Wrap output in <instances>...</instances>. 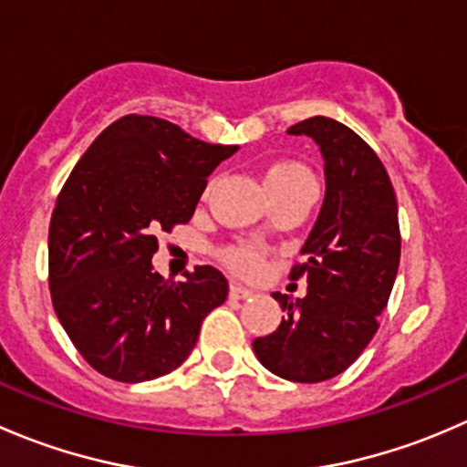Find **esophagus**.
I'll return each instance as SVG.
<instances>
[{
  "instance_id": "34e87169",
  "label": "esophagus",
  "mask_w": 467,
  "mask_h": 467,
  "mask_svg": "<svg viewBox=\"0 0 467 467\" xmlns=\"http://www.w3.org/2000/svg\"><path fill=\"white\" fill-rule=\"evenodd\" d=\"M230 296L237 300H244V298H253V296H255V291L246 289V286H242L239 282H233V285H230Z\"/></svg>"
}]
</instances>
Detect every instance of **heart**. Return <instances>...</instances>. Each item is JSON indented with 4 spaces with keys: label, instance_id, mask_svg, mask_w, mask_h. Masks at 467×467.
Returning <instances> with one entry per match:
<instances>
[{
    "label": "heart",
    "instance_id": "heart-1",
    "mask_svg": "<svg viewBox=\"0 0 467 467\" xmlns=\"http://www.w3.org/2000/svg\"><path fill=\"white\" fill-rule=\"evenodd\" d=\"M300 178H309L307 169L298 162H289V160H280V162H273L271 167L264 173V182L268 187L286 185V182L300 181ZM223 262L228 264L233 271L242 273V275H255L262 268L264 257L255 246H233L228 251H223Z\"/></svg>",
    "mask_w": 467,
    "mask_h": 467
}]
</instances>
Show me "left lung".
Wrapping results in <instances>:
<instances>
[{
	"label": "left lung",
	"instance_id": "left-lung-1",
	"mask_svg": "<svg viewBox=\"0 0 467 467\" xmlns=\"http://www.w3.org/2000/svg\"><path fill=\"white\" fill-rule=\"evenodd\" d=\"M286 133L317 142L325 199L305 262L291 268V280L307 277V296L273 294L285 317L253 350L277 378L314 384L355 364L378 332L400 266L398 201L378 153L348 126L309 117Z\"/></svg>",
	"mask_w": 467,
	"mask_h": 467
}]
</instances>
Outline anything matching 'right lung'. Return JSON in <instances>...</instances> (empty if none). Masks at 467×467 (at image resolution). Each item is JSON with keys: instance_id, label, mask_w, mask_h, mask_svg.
Listing matches in <instances>:
<instances>
[{"instance_id": "obj_1", "label": "right lung", "mask_w": 467, "mask_h": 467, "mask_svg": "<svg viewBox=\"0 0 467 467\" xmlns=\"http://www.w3.org/2000/svg\"><path fill=\"white\" fill-rule=\"evenodd\" d=\"M237 149L160 117L126 115L69 173L49 223L51 303L83 359L106 378L138 384L176 370L203 318L228 298L214 266L167 282L150 257L155 234L192 219L207 176Z\"/></svg>"}]
</instances>
